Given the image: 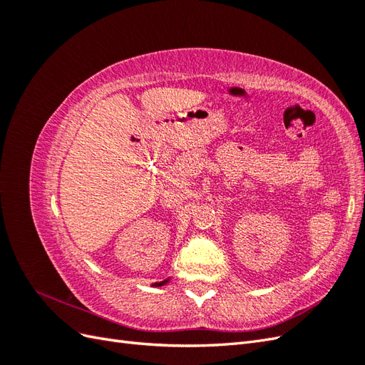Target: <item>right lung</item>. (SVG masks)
Wrapping results in <instances>:
<instances>
[{
  "label": "right lung",
  "instance_id": "1",
  "mask_svg": "<svg viewBox=\"0 0 365 365\" xmlns=\"http://www.w3.org/2000/svg\"><path fill=\"white\" fill-rule=\"evenodd\" d=\"M168 282H169V279H168V280H163V282H160V283H155L153 286H163V284H165Z\"/></svg>",
  "mask_w": 365,
  "mask_h": 365
}]
</instances>
